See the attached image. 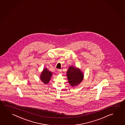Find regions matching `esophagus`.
<instances>
[{"instance_id": "obj_1", "label": "esophagus", "mask_w": 125, "mask_h": 125, "mask_svg": "<svg viewBox=\"0 0 125 125\" xmlns=\"http://www.w3.org/2000/svg\"><path fill=\"white\" fill-rule=\"evenodd\" d=\"M58 72H59V73H60V74L62 73V71L61 69H58Z\"/></svg>"}]
</instances>
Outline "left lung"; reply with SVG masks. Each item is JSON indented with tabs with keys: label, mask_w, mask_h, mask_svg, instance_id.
Here are the masks:
<instances>
[{
	"label": "left lung",
	"mask_w": 125,
	"mask_h": 125,
	"mask_svg": "<svg viewBox=\"0 0 125 125\" xmlns=\"http://www.w3.org/2000/svg\"><path fill=\"white\" fill-rule=\"evenodd\" d=\"M68 83L72 86L79 84L83 80L84 75L80 69L70 66L67 72Z\"/></svg>",
	"instance_id": "obj_1"
}]
</instances>
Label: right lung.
Wrapping results in <instances>:
<instances>
[{"label": "right lung", "instance_id": "right-lung-1", "mask_svg": "<svg viewBox=\"0 0 125 125\" xmlns=\"http://www.w3.org/2000/svg\"><path fill=\"white\" fill-rule=\"evenodd\" d=\"M52 75V72L49 71L48 69L44 68L41 73L40 79L44 84H48L51 80V77Z\"/></svg>", "mask_w": 125, "mask_h": 125}]
</instances>
